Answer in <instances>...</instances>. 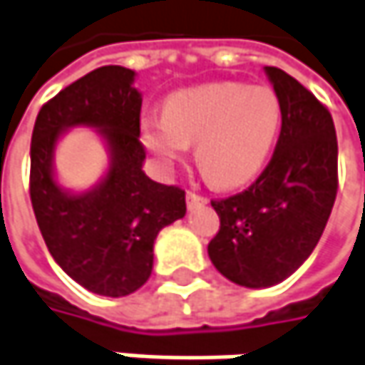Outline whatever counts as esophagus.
Masks as SVG:
<instances>
[{
	"mask_svg": "<svg viewBox=\"0 0 365 365\" xmlns=\"http://www.w3.org/2000/svg\"><path fill=\"white\" fill-rule=\"evenodd\" d=\"M185 202H187V208L192 210V208H196V206H202V204H206L208 200H206V196H202V194L187 190V194H185Z\"/></svg>",
	"mask_w": 365,
	"mask_h": 365,
	"instance_id": "esophagus-1",
	"label": "esophagus"
}]
</instances>
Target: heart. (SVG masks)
<instances>
[{
  "mask_svg": "<svg viewBox=\"0 0 365 365\" xmlns=\"http://www.w3.org/2000/svg\"><path fill=\"white\" fill-rule=\"evenodd\" d=\"M281 101L264 84L210 82L167 98L163 118L142 123L146 148L163 163L196 144V165L217 187L254 180L281 130Z\"/></svg>",
  "mask_w": 365,
  "mask_h": 365,
  "instance_id": "b5f03b06",
  "label": "heart"
}]
</instances>
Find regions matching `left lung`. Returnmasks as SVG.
I'll use <instances>...</instances> for the list:
<instances>
[{"instance_id": "left-lung-1", "label": "left lung", "mask_w": 365, "mask_h": 365, "mask_svg": "<svg viewBox=\"0 0 365 365\" xmlns=\"http://www.w3.org/2000/svg\"><path fill=\"white\" fill-rule=\"evenodd\" d=\"M281 101L272 159L247 190L210 200L221 227L208 256L229 281L270 287L285 281L316 247L339 187V148L331 111L287 72L268 66Z\"/></svg>"}]
</instances>
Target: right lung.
I'll use <instances>...</instances> for the list:
<instances>
[{
  "label": "right lung",
  "mask_w": 365,
  "mask_h": 365,
  "mask_svg": "<svg viewBox=\"0 0 365 365\" xmlns=\"http://www.w3.org/2000/svg\"><path fill=\"white\" fill-rule=\"evenodd\" d=\"M132 80L121 66L82 76L41 107L31 142V202L41 235L76 283L107 297L130 295L148 281L159 231L185 215L182 187L142 171V98ZM70 125L101 127L114 157L106 182L80 197L61 192L51 173L54 140Z\"/></svg>",
  "instance_id": "right-lung-1"
}]
</instances>
